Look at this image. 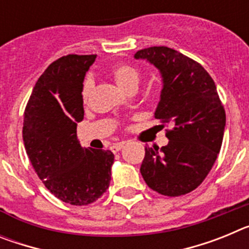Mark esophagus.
I'll return each instance as SVG.
<instances>
[{
	"instance_id": "1",
	"label": "esophagus",
	"mask_w": 249,
	"mask_h": 249,
	"mask_svg": "<svg viewBox=\"0 0 249 249\" xmlns=\"http://www.w3.org/2000/svg\"><path fill=\"white\" fill-rule=\"evenodd\" d=\"M123 146H124V142H120V143H116V144H113V146L111 147V151L113 152V153H117L118 151H121V149L123 148Z\"/></svg>"
}]
</instances>
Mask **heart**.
Segmentation results:
<instances>
[{
	"label": "heart",
	"instance_id": "b5f03b06",
	"mask_svg": "<svg viewBox=\"0 0 249 249\" xmlns=\"http://www.w3.org/2000/svg\"><path fill=\"white\" fill-rule=\"evenodd\" d=\"M109 76L114 81V83L124 92L128 91L129 89H137V85L140 82V72L137 68L131 65H126V63L112 66L109 70ZM89 89H91V83L87 82L83 89L85 97L89 94Z\"/></svg>",
	"mask_w": 249,
	"mask_h": 249
}]
</instances>
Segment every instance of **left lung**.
I'll list each match as a JSON object with an SVG mask.
<instances>
[{"label":"left lung","mask_w":249,"mask_h":249,"mask_svg":"<svg viewBox=\"0 0 249 249\" xmlns=\"http://www.w3.org/2000/svg\"><path fill=\"white\" fill-rule=\"evenodd\" d=\"M162 78L155 118L172 127L168 144L146 148L141 175L149 188L168 197L192 192L221 151L226 113L212 77L199 63L168 47L137 51ZM163 127V126H162Z\"/></svg>","instance_id":"left-lung-1"}]
</instances>
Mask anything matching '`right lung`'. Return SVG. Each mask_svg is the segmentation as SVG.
Segmentation results:
<instances>
[{
	"mask_svg": "<svg viewBox=\"0 0 249 249\" xmlns=\"http://www.w3.org/2000/svg\"><path fill=\"white\" fill-rule=\"evenodd\" d=\"M96 54H68L51 63L31 93L23 118V143L39 179L66 203L86 206L111 182L114 155L83 148L77 123L83 120V81Z\"/></svg>",
	"mask_w": 249,
	"mask_h": 249,
	"instance_id": "right-lung-1",
	"label": "right lung"
}]
</instances>
